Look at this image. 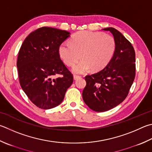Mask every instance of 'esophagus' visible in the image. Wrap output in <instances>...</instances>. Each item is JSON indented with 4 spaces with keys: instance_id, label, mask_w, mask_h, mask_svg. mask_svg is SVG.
I'll use <instances>...</instances> for the list:
<instances>
[{
    "instance_id": "1",
    "label": "esophagus",
    "mask_w": 152,
    "mask_h": 152,
    "mask_svg": "<svg viewBox=\"0 0 152 152\" xmlns=\"http://www.w3.org/2000/svg\"><path fill=\"white\" fill-rule=\"evenodd\" d=\"M74 80H77V79H78V78H80V76H78V75H76V74H75V75H74Z\"/></svg>"
}]
</instances>
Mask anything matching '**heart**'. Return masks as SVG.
Returning a JSON list of instances; mask_svg holds the SVG:
<instances>
[{"label": "heart", "instance_id": "1", "mask_svg": "<svg viewBox=\"0 0 152 152\" xmlns=\"http://www.w3.org/2000/svg\"><path fill=\"white\" fill-rule=\"evenodd\" d=\"M115 50V42L111 35L100 32L80 31L70 38V44L62 43L58 48L60 56L66 64L73 66L75 73L82 74L89 69L102 70L112 60Z\"/></svg>", "mask_w": 152, "mask_h": 152}]
</instances>
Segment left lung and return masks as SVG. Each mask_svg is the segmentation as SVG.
<instances>
[{"mask_svg":"<svg viewBox=\"0 0 152 152\" xmlns=\"http://www.w3.org/2000/svg\"><path fill=\"white\" fill-rule=\"evenodd\" d=\"M112 34L115 50L112 60L102 70L85 77L82 92L84 102L95 112H106L125 100L136 74V54L132 44L122 33L112 27L104 28Z\"/></svg>","mask_w":152,"mask_h":152,"instance_id":"8db88e82","label":"left lung"}]
</instances>
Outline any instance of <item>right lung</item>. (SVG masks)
Here are the masks:
<instances>
[{"label": "right lung", "instance_id": "1", "mask_svg": "<svg viewBox=\"0 0 152 152\" xmlns=\"http://www.w3.org/2000/svg\"><path fill=\"white\" fill-rule=\"evenodd\" d=\"M70 37L66 30L42 27L27 37L18 52L17 66L22 89L32 102L48 110L61 104L73 76L60 58V45ZM60 74L62 77L54 79Z\"/></svg>", "mask_w": 152, "mask_h": 152}]
</instances>
